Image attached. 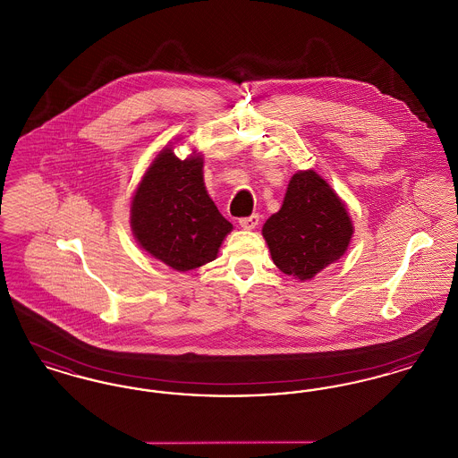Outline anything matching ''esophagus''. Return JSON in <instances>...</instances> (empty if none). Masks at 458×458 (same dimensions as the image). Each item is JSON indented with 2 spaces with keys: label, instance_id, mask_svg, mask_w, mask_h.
<instances>
[{
  "label": "esophagus",
  "instance_id": "obj_1",
  "mask_svg": "<svg viewBox=\"0 0 458 458\" xmlns=\"http://www.w3.org/2000/svg\"><path fill=\"white\" fill-rule=\"evenodd\" d=\"M239 225L243 230H254L259 225V215H252L249 218H240Z\"/></svg>",
  "mask_w": 458,
  "mask_h": 458
}]
</instances>
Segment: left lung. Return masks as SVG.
<instances>
[{
  "label": "left lung",
  "mask_w": 458,
  "mask_h": 458,
  "mask_svg": "<svg viewBox=\"0 0 458 458\" xmlns=\"http://www.w3.org/2000/svg\"><path fill=\"white\" fill-rule=\"evenodd\" d=\"M352 235L353 225L344 200L314 170L292 176L282 209L262 226L273 262L301 282L338 261Z\"/></svg>",
  "instance_id": "8db88e82"
}]
</instances>
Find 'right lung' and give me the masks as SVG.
<instances>
[{
    "mask_svg": "<svg viewBox=\"0 0 458 458\" xmlns=\"http://www.w3.org/2000/svg\"><path fill=\"white\" fill-rule=\"evenodd\" d=\"M202 156L178 159L161 149L131 197V226L137 243L176 271L215 261L232 223L204 187Z\"/></svg>",
    "mask_w": 458,
    "mask_h": 458,
    "instance_id": "1",
    "label": "right lung"
}]
</instances>
